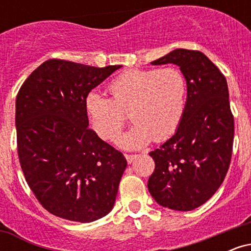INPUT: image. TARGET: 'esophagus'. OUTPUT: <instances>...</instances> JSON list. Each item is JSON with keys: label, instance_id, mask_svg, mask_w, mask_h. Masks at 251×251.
<instances>
[{"label": "esophagus", "instance_id": "esophagus-1", "mask_svg": "<svg viewBox=\"0 0 251 251\" xmlns=\"http://www.w3.org/2000/svg\"><path fill=\"white\" fill-rule=\"evenodd\" d=\"M125 158H126V160H127V163L131 164L135 159V158H138V154H125Z\"/></svg>", "mask_w": 251, "mask_h": 251}]
</instances>
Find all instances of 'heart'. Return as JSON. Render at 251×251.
<instances>
[{"instance_id":"heart-1","label":"heart","mask_w":251,"mask_h":251,"mask_svg":"<svg viewBox=\"0 0 251 251\" xmlns=\"http://www.w3.org/2000/svg\"><path fill=\"white\" fill-rule=\"evenodd\" d=\"M186 91V80L178 68L129 70L109 83L113 99L92 91L85 98V109L103 139L116 137L129 112L134 125L116 142L124 149H139L152 139L166 140L177 131L185 112Z\"/></svg>"}]
</instances>
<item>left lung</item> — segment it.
Returning <instances> with one entry per match:
<instances>
[{
    "instance_id": "1",
    "label": "left lung",
    "mask_w": 251,
    "mask_h": 251,
    "mask_svg": "<svg viewBox=\"0 0 251 251\" xmlns=\"http://www.w3.org/2000/svg\"><path fill=\"white\" fill-rule=\"evenodd\" d=\"M152 65L179 66L186 80L185 112L176 133L150 152V194L159 205L194 210L214 196L229 170L234 116L226 76L200 50H175Z\"/></svg>"
}]
</instances>
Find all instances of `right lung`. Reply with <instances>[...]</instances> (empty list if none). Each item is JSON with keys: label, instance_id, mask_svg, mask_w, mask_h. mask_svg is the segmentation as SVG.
I'll list each match as a JSON object with an SVG mask.
<instances>
[{"label": "right lung", "instance_id": "add662e5", "mask_svg": "<svg viewBox=\"0 0 251 251\" xmlns=\"http://www.w3.org/2000/svg\"><path fill=\"white\" fill-rule=\"evenodd\" d=\"M120 67L50 59L17 93L21 169L37 201L57 217L89 223L113 209L127 162L88 127L85 98Z\"/></svg>", "mask_w": 251, "mask_h": 251}]
</instances>
